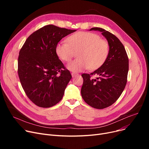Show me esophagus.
<instances>
[{"label": "esophagus", "mask_w": 149, "mask_h": 149, "mask_svg": "<svg viewBox=\"0 0 149 149\" xmlns=\"http://www.w3.org/2000/svg\"><path fill=\"white\" fill-rule=\"evenodd\" d=\"M71 75H72V77H75V76H77L78 74H75V73H71Z\"/></svg>", "instance_id": "obj_1"}]
</instances>
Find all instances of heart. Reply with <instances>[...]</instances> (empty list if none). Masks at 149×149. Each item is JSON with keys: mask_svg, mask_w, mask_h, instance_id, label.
Segmentation results:
<instances>
[{"mask_svg": "<svg viewBox=\"0 0 149 149\" xmlns=\"http://www.w3.org/2000/svg\"><path fill=\"white\" fill-rule=\"evenodd\" d=\"M68 43H60L56 46L58 57L69 62L78 52L77 59L69 63L67 68L73 72H81L89 68H100L105 62L109 53V45L104 39L96 34L88 32H79L69 36Z\"/></svg>", "mask_w": 149, "mask_h": 149, "instance_id": "1", "label": "heart"}]
</instances>
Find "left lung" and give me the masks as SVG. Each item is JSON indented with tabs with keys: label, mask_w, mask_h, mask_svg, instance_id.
<instances>
[{
	"label": "left lung",
	"mask_w": 149,
	"mask_h": 149,
	"mask_svg": "<svg viewBox=\"0 0 149 149\" xmlns=\"http://www.w3.org/2000/svg\"><path fill=\"white\" fill-rule=\"evenodd\" d=\"M98 31L107 40L109 53L105 62L91 74H83L81 89L83 99L90 106L102 109L113 104L118 99L127 83L129 58L124 46L119 39L101 28H92L89 31ZM97 74L95 79L91 75Z\"/></svg>",
	"instance_id": "1"
}]
</instances>
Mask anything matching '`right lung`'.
<instances>
[{
  "label": "right lung",
  "instance_id": "1",
  "mask_svg": "<svg viewBox=\"0 0 149 149\" xmlns=\"http://www.w3.org/2000/svg\"><path fill=\"white\" fill-rule=\"evenodd\" d=\"M76 30L46 25L26 40L18 58V74L28 97L37 106L50 107L62 99L72 76L58 58V43Z\"/></svg>",
  "mask_w": 149,
  "mask_h": 149
}]
</instances>
